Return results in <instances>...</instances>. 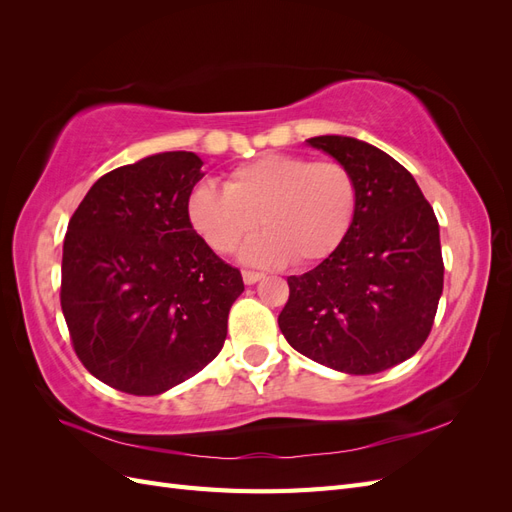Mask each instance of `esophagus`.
<instances>
[{"label": "esophagus", "instance_id": "obj_1", "mask_svg": "<svg viewBox=\"0 0 512 512\" xmlns=\"http://www.w3.org/2000/svg\"><path fill=\"white\" fill-rule=\"evenodd\" d=\"M262 277H265V273H258V271H243V282H245L247 286H252V284L260 282Z\"/></svg>", "mask_w": 512, "mask_h": 512}]
</instances>
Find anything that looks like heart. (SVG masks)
<instances>
[{
    "label": "heart",
    "mask_w": 512,
    "mask_h": 512,
    "mask_svg": "<svg viewBox=\"0 0 512 512\" xmlns=\"http://www.w3.org/2000/svg\"><path fill=\"white\" fill-rule=\"evenodd\" d=\"M356 211V183L335 160L265 153L230 170L226 190L196 183L188 196V218L211 250L226 254L256 228L241 247L252 265H299L327 258L344 241Z\"/></svg>",
    "instance_id": "obj_1"
}]
</instances>
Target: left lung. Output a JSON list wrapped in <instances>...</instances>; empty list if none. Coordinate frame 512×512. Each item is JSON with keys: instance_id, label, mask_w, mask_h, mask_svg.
Returning <instances> with one entry per match:
<instances>
[{"instance_id": "left-lung-1", "label": "left lung", "mask_w": 512, "mask_h": 512, "mask_svg": "<svg viewBox=\"0 0 512 512\" xmlns=\"http://www.w3.org/2000/svg\"><path fill=\"white\" fill-rule=\"evenodd\" d=\"M309 147L342 162L356 183L344 241L320 265L290 275L277 324L307 359L369 376L425 344L444 284L440 226L408 170L352 136H314Z\"/></svg>"}]
</instances>
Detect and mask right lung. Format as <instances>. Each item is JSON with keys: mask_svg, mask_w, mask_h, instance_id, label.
Listing matches in <instances>:
<instances>
[{"mask_svg": "<svg viewBox=\"0 0 512 512\" xmlns=\"http://www.w3.org/2000/svg\"><path fill=\"white\" fill-rule=\"evenodd\" d=\"M192 151H164L100 177L74 211L61 258V312L89 374L162 395L220 354L239 269L196 235Z\"/></svg>", "mask_w": 512, "mask_h": 512, "instance_id": "obj_1", "label": "right lung"}]
</instances>
